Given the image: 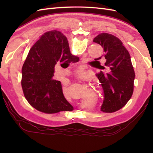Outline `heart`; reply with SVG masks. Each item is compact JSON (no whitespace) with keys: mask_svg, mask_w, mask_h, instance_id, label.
<instances>
[{"mask_svg":"<svg viewBox=\"0 0 153 153\" xmlns=\"http://www.w3.org/2000/svg\"><path fill=\"white\" fill-rule=\"evenodd\" d=\"M77 71H78L79 73L82 74V70L81 69V68H79V69H78V70H77ZM77 77H80V76H77Z\"/></svg>","mask_w":153,"mask_h":153,"instance_id":"heart-1","label":"heart"}]
</instances>
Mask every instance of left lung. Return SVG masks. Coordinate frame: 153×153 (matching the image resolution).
<instances>
[{
	"label": "left lung",
	"instance_id": "obj_1",
	"mask_svg": "<svg viewBox=\"0 0 153 153\" xmlns=\"http://www.w3.org/2000/svg\"><path fill=\"white\" fill-rule=\"evenodd\" d=\"M93 42L101 45L106 59L105 66L99 64L101 71L96 75L104 92L100 110L116 112L126 105L134 92L135 71L130 55L122 42L113 35L100 33Z\"/></svg>",
	"mask_w": 153,
	"mask_h": 153
}]
</instances>
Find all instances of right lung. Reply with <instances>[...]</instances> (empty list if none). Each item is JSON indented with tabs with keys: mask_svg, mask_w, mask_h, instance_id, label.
Here are the masks:
<instances>
[{
	"mask_svg": "<svg viewBox=\"0 0 153 153\" xmlns=\"http://www.w3.org/2000/svg\"><path fill=\"white\" fill-rule=\"evenodd\" d=\"M66 37L57 30L45 33L29 51L22 70V87L28 102L39 111L54 114L72 110L63 95L60 81L53 78L58 62H77Z\"/></svg>",
	"mask_w": 153,
	"mask_h": 153,
	"instance_id": "1",
	"label": "right lung"
}]
</instances>
